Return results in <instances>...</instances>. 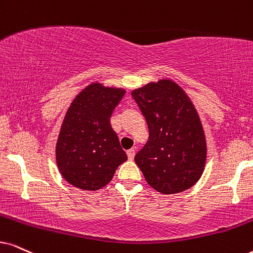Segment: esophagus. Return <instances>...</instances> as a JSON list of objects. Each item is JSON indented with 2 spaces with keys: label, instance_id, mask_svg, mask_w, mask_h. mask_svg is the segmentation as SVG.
Returning <instances> with one entry per match:
<instances>
[{
  "label": "esophagus",
  "instance_id": "esophagus-1",
  "mask_svg": "<svg viewBox=\"0 0 253 253\" xmlns=\"http://www.w3.org/2000/svg\"><path fill=\"white\" fill-rule=\"evenodd\" d=\"M127 155H128L129 160H133L134 155H135V148H130V149L127 150Z\"/></svg>",
  "mask_w": 253,
  "mask_h": 253
}]
</instances>
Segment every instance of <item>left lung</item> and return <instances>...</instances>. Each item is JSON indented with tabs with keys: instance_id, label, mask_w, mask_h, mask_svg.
I'll list each match as a JSON object with an SVG mask.
<instances>
[{
	"instance_id": "8db88e82",
	"label": "left lung",
	"mask_w": 253,
	"mask_h": 253,
	"mask_svg": "<svg viewBox=\"0 0 253 253\" xmlns=\"http://www.w3.org/2000/svg\"><path fill=\"white\" fill-rule=\"evenodd\" d=\"M132 97L148 126L149 137L135 164L150 187L177 194L196 183L207 159V143L193 103L171 81L150 83Z\"/></svg>"
}]
</instances>
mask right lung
I'll return each instance as SVG.
<instances>
[{"mask_svg":"<svg viewBox=\"0 0 253 253\" xmlns=\"http://www.w3.org/2000/svg\"><path fill=\"white\" fill-rule=\"evenodd\" d=\"M125 89L91 84L69 107L56 146L62 176L79 189L98 190L127 160L111 117Z\"/></svg>","mask_w":253,"mask_h":253,"instance_id":"right-lung-1","label":"right lung"}]
</instances>
